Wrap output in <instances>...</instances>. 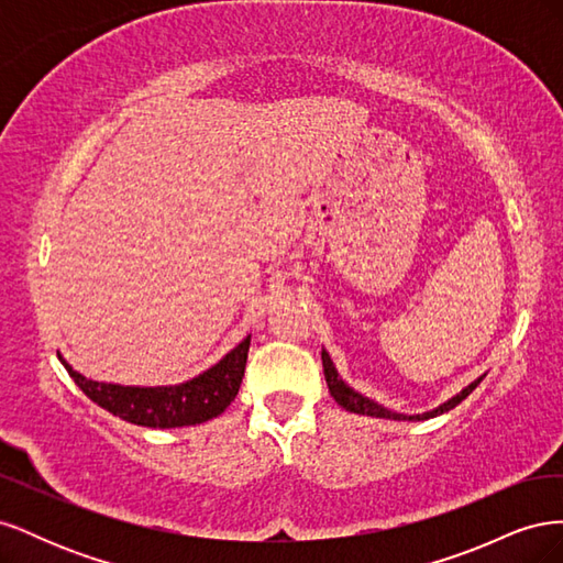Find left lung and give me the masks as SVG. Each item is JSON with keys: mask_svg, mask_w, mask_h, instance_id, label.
I'll use <instances>...</instances> for the list:
<instances>
[{"mask_svg": "<svg viewBox=\"0 0 563 563\" xmlns=\"http://www.w3.org/2000/svg\"><path fill=\"white\" fill-rule=\"evenodd\" d=\"M321 364H323V376H327V385H329L331 397H333L340 406H343L345 411L360 413V416H371V418H387V420H428V418H437V416H441V413L451 411V408H455L463 399H467V397L472 395V389L484 380V376L476 378V380L470 383L463 391H457L455 397H451V399L444 401V404H439L437 408H432V411H424V413H418V416H404V413H397V411H389V408L380 406L378 401H373V399L360 395V391H356V389H352L343 378L338 376V371H335V366H333V362H331V356H329L327 350H321Z\"/></svg>", "mask_w": 563, "mask_h": 563, "instance_id": "left-lung-1", "label": "left lung"}]
</instances>
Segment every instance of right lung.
<instances>
[{
    "label": "right lung",
    "instance_id": "obj_1",
    "mask_svg": "<svg viewBox=\"0 0 563 563\" xmlns=\"http://www.w3.org/2000/svg\"><path fill=\"white\" fill-rule=\"evenodd\" d=\"M251 335H246L240 345L228 352L223 360L209 371L199 373L197 378L168 385V387H133V385H114V383H98L84 378L70 364L58 354L65 371L77 387L96 401L100 408H106L112 416H119L126 422L143 424V428H187V424L207 422L220 416L234 401L240 391L246 356H249Z\"/></svg>",
    "mask_w": 563,
    "mask_h": 563
}]
</instances>
